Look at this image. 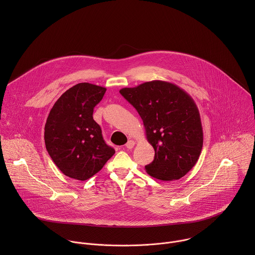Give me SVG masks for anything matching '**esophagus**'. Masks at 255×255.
Segmentation results:
<instances>
[{
    "mask_svg": "<svg viewBox=\"0 0 255 255\" xmlns=\"http://www.w3.org/2000/svg\"><path fill=\"white\" fill-rule=\"evenodd\" d=\"M134 145H135V141L132 140V139H130V140H128V142L126 143V147H127L128 149H132V148L134 147Z\"/></svg>",
    "mask_w": 255,
    "mask_h": 255,
    "instance_id": "obj_1",
    "label": "esophagus"
}]
</instances>
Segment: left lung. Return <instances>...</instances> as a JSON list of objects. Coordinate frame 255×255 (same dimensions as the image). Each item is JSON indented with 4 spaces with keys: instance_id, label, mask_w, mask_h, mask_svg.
I'll return each mask as SVG.
<instances>
[{
    "instance_id": "obj_1",
    "label": "left lung",
    "mask_w": 255,
    "mask_h": 255,
    "mask_svg": "<svg viewBox=\"0 0 255 255\" xmlns=\"http://www.w3.org/2000/svg\"><path fill=\"white\" fill-rule=\"evenodd\" d=\"M120 94L136 109L155 154L146 172L160 180H175L197 163L203 147V128L193 98L163 81L123 88Z\"/></svg>"
}]
</instances>
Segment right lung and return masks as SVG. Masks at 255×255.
Segmentation results:
<instances>
[{
    "instance_id": "add662e5",
    "label": "right lung",
    "mask_w": 255,
    "mask_h": 255,
    "mask_svg": "<svg viewBox=\"0 0 255 255\" xmlns=\"http://www.w3.org/2000/svg\"><path fill=\"white\" fill-rule=\"evenodd\" d=\"M106 88L81 83L63 93L47 117L44 140L48 154L68 177L86 180L99 172L115 150L106 144L94 108Z\"/></svg>"
}]
</instances>
